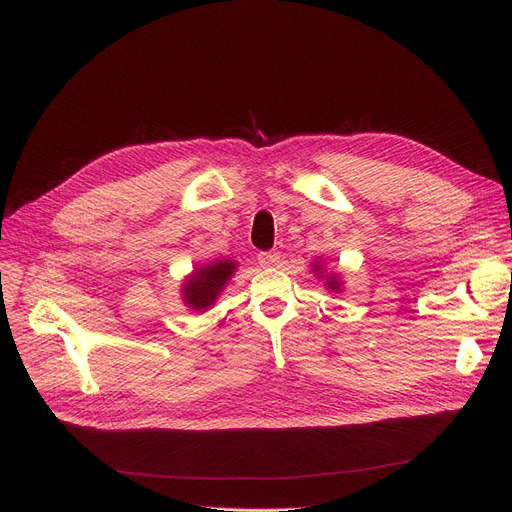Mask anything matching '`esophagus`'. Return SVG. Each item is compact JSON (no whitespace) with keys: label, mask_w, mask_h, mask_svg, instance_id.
I'll list each match as a JSON object with an SVG mask.
<instances>
[{"label":"esophagus","mask_w":512,"mask_h":512,"mask_svg":"<svg viewBox=\"0 0 512 512\" xmlns=\"http://www.w3.org/2000/svg\"><path fill=\"white\" fill-rule=\"evenodd\" d=\"M257 261L261 267H274L280 263V255L278 253H259Z\"/></svg>","instance_id":"obj_1"}]
</instances>
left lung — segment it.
<instances>
[{
  "label": "left lung",
  "mask_w": 512,
  "mask_h": 512,
  "mask_svg": "<svg viewBox=\"0 0 512 512\" xmlns=\"http://www.w3.org/2000/svg\"><path fill=\"white\" fill-rule=\"evenodd\" d=\"M313 272H317V276H321L326 280V286L332 290V292H340L342 290V282L336 274H328L324 276V263H313Z\"/></svg>",
  "instance_id": "1"
}]
</instances>
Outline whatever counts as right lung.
Here are the masks:
<instances>
[{"label": "right lung", "mask_w": 512, "mask_h": 512, "mask_svg": "<svg viewBox=\"0 0 512 512\" xmlns=\"http://www.w3.org/2000/svg\"><path fill=\"white\" fill-rule=\"evenodd\" d=\"M236 267V261L230 259L197 267L182 284V301L193 311H207L228 284L230 276L236 272Z\"/></svg>", "instance_id": "obj_1"}]
</instances>
